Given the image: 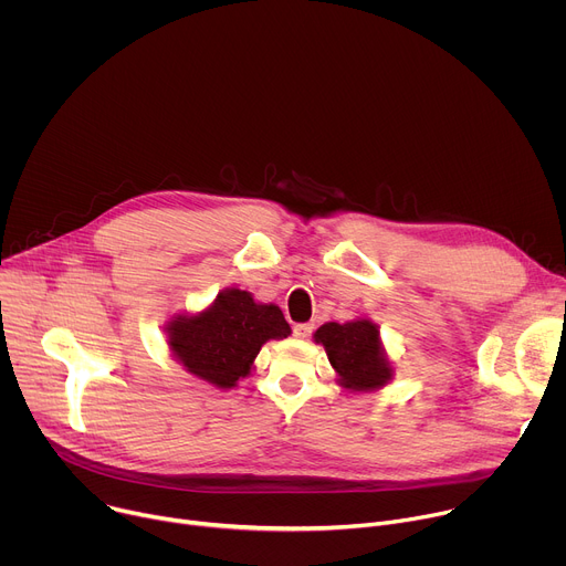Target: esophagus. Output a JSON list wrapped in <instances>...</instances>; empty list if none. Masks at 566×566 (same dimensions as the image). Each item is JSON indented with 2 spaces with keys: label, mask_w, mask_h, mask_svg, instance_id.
<instances>
[{
  "label": "esophagus",
  "mask_w": 566,
  "mask_h": 566,
  "mask_svg": "<svg viewBox=\"0 0 566 566\" xmlns=\"http://www.w3.org/2000/svg\"><path fill=\"white\" fill-rule=\"evenodd\" d=\"M313 334V325H308V322H304V325H295L293 327V336L295 338H308Z\"/></svg>",
  "instance_id": "34e87169"
}]
</instances>
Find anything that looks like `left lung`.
Masks as SVG:
<instances>
[{"label":"left lung","mask_w":566,"mask_h":566,"mask_svg":"<svg viewBox=\"0 0 566 566\" xmlns=\"http://www.w3.org/2000/svg\"><path fill=\"white\" fill-rule=\"evenodd\" d=\"M313 340L325 347L332 367L338 374V382L352 391H371L385 387L394 369L385 356L380 332L367 317H356L338 325H322Z\"/></svg>","instance_id":"obj_1"}]
</instances>
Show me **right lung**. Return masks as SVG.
Here are the masks:
<instances>
[{
  "mask_svg": "<svg viewBox=\"0 0 566 566\" xmlns=\"http://www.w3.org/2000/svg\"><path fill=\"white\" fill-rule=\"evenodd\" d=\"M166 332L170 352L186 371L219 389L251 374L264 343L291 336L280 306L255 302L241 289L221 291L199 313L175 315Z\"/></svg>",
  "mask_w": 566,
  "mask_h": 566,
  "instance_id": "right-lung-1",
  "label": "right lung"
}]
</instances>
